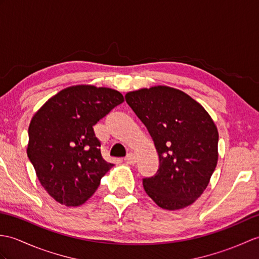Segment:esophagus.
<instances>
[{"label":"esophagus","mask_w":259,"mask_h":259,"mask_svg":"<svg viewBox=\"0 0 259 259\" xmlns=\"http://www.w3.org/2000/svg\"><path fill=\"white\" fill-rule=\"evenodd\" d=\"M124 162L127 164H130V165H134L137 163V157L134 154V153H129L127 157L124 158Z\"/></svg>","instance_id":"1"}]
</instances>
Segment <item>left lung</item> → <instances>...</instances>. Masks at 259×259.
I'll return each mask as SVG.
<instances>
[{"instance_id":"obj_1","label":"left lung","mask_w":259,"mask_h":259,"mask_svg":"<svg viewBox=\"0 0 259 259\" xmlns=\"http://www.w3.org/2000/svg\"><path fill=\"white\" fill-rule=\"evenodd\" d=\"M146 125L160 166L143 179L146 193L164 209L184 208L205 191L219 160V131L208 112L188 94L167 86L125 94Z\"/></svg>"}]
</instances>
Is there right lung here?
I'll return each mask as SVG.
<instances>
[{
  "instance_id": "1",
  "label": "right lung",
  "mask_w": 259,
  "mask_h": 259,
  "mask_svg": "<svg viewBox=\"0 0 259 259\" xmlns=\"http://www.w3.org/2000/svg\"><path fill=\"white\" fill-rule=\"evenodd\" d=\"M123 101L115 89L77 85L61 90L35 112L28 127L27 157L56 202L81 205L113 166L102 158L93 127Z\"/></svg>"
}]
</instances>
